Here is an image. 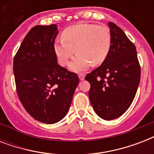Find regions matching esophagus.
I'll return each instance as SVG.
<instances>
[{"label": "esophagus", "instance_id": "34e87169", "mask_svg": "<svg viewBox=\"0 0 154 154\" xmlns=\"http://www.w3.org/2000/svg\"><path fill=\"white\" fill-rule=\"evenodd\" d=\"M85 74H82V73H81V74H79V79L81 80V81H83V80L85 79Z\"/></svg>", "mask_w": 154, "mask_h": 154}]
</instances>
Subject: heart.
I'll use <instances>...</instances> for the list:
<instances>
[{
  "mask_svg": "<svg viewBox=\"0 0 154 154\" xmlns=\"http://www.w3.org/2000/svg\"><path fill=\"white\" fill-rule=\"evenodd\" d=\"M61 37L53 45L58 63L67 65L77 52L78 54L70 65V69L77 72L87 69L91 64H102L112 45V35L106 25L78 23L63 30Z\"/></svg>",
  "mask_w": 154,
  "mask_h": 154,
  "instance_id": "obj_1",
  "label": "heart"
}]
</instances>
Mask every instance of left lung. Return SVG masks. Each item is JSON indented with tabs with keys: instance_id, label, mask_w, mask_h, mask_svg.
<instances>
[{
	"instance_id": "left-lung-1",
	"label": "left lung",
	"mask_w": 154,
	"mask_h": 154,
	"mask_svg": "<svg viewBox=\"0 0 154 154\" xmlns=\"http://www.w3.org/2000/svg\"><path fill=\"white\" fill-rule=\"evenodd\" d=\"M112 45L107 58L88 73L89 97L94 111L104 120L122 116L134 101L141 78L136 47L123 30L109 22Z\"/></svg>"
}]
</instances>
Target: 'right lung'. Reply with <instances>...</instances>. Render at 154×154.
<instances>
[{
  "label": "right lung",
  "instance_id": "right-lung-1",
  "mask_svg": "<svg viewBox=\"0 0 154 154\" xmlns=\"http://www.w3.org/2000/svg\"><path fill=\"white\" fill-rule=\"evenodd\" d=\"M57 25H36L23 40L13 60L18 97L31 117L54 124L67 114L79 83L77 73L57 64L53 45Z\"/></svg>",
  "mask_w": 154,
  "mask_h": 154
}]
</instances>
